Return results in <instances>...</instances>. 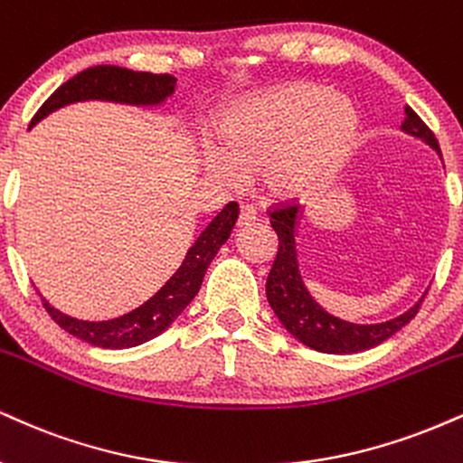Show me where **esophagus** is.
<instances>
[{
  "label": "esophagus",
  "mask_w": 463,
  "mask_h": 463,
  "mask_svg": "<svg viewBox=\"0 0 463 463\" xmlns=\"http://www.w3.org/2000/svg\"><path fill=\"white\" fill-rule=\"evenodd\" d=\"M256 217H259V211H256L254 204L243 203L241 211H239V226L252 224V222H256Z\"/></svg>",
  "instance_id": "1"
}]
</instances>
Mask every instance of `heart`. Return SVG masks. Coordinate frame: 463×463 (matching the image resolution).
<instances>
[{"label":"heart","mask_w":463,"mask_h":463,"mask_svg":"<svg viewBox=\"0 0 463 463\" xmlns=\"http://www.w3.org/2000/svg\"><path fill=\"white\" fill-rule=\"evenodd\" d=\"M358 131L343 99L315 83H293L239 105L222 118L220 146L204 148V168L235 185L259 175L276 196H298L330 172Z\"/></svg>","instance_id":"obj_1"}]
</instances>
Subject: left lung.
<instances>
[{
    "label": "left lung",
    "instance_id": "1",
    "mask_svg": "<svg viewBox=\"0 0 463 463\" xmlns=\"http://www.w3.org/2000/svg\"><path fill=\"white\" fill-rule=\"evenodd\" d=\"M401 129L410 136L420 137L429 146L439 153L438 140L420 116L411 108H405V120ZM271 228L278 235V252L267 276V299L271 310L288 332L304 343L306 347L323 354H358L364 349L377 347L383 341L397 334L401 327L408 326L420 310L425 295L416 302L408 313L399 315L397 319L373 323V326H358L332 317L306 291L302 276L298 269V254H295V220L298 207L293 203H280L269 211Z\"/></svg>",
    "mask_w": 463,
    "mask_h": 463
}]
</instances>
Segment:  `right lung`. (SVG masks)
Listing matches in <instances>:
<instances>
[{"mask_svg": "<svg viewBox=\"0 0 463 463\" xmlns=\"http://www.w3.org/2000/svg\"><path fill=\"white\" fill-rule=\"evenodd\" d=\"M175 86L176 80L172 75H165V72L164 75H155V72L129 71L122 69V66H90V69L77 72L75 77L64 81L41 105L30 127H34L38 120L52 114L53 109L77 101H90V99L129 105H159L175 92ZM237 217L239 204L228 203L213 217V222L200 232L196 243L189 248L183 265L165 282L164 288L155 293L140 308L131 310L129 315H122L118 319L109 321H80L60 313L43 299L44 310L60 327H64L72 336L94 345V347L125 349L146 343L164 332L185 310V306L196 298L198 288L203 285L204 271H207L217 250L224 246L226 239L231 237Z\"/></svg>", "mask_w": 463, "mask_h": 463, "instance_id": "add662e5", "label": "right lung"}]
</instances>
